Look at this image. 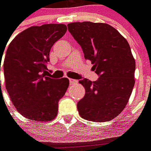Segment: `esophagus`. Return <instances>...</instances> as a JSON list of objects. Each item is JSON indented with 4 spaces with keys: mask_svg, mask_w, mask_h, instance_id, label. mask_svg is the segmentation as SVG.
Segmentation results:
<instances>
[{
    "mask_svg": "<svg viewBox=\"0 0 151 151\" xmlns=\"http://www.w3.org/2000/svg\"><path fill=\"white\" fill-rule=\"evenodd\" d=\"M69 81H70V83L71 85L75 84V83H77V82H78V81H77V80H75V79H73V78H70L69 79Z\"/></svg>",
    "mask_w": 151,
    "mask_h": 151,
    "instance_id": "obj_1",
    "label": "esophagus"
}]
</instances>
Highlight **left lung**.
Instances as JSON below:
<instances>
[{"mask_svg": "<svg viewBox=\"0 0 151 151\" xmlns=\"http://www.w3.org/2000/svg\"><path fill=\"white\" fill-rule=\"evenodd\" d=\"M67 26L99 77L93 82L79 81L86 90L77 105L79 114L88 121L112 120L126 107L134 86L135 61L129 44L110 24L84 22Z\"/></svg>", "mask_w": 151, "mask_h": 151, "instance_id": "obj_1", "label": "left lung"}]
</instances>
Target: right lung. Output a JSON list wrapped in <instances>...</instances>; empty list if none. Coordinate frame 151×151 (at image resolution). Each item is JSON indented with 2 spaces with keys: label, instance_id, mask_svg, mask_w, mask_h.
I'll use <instances>...</instances> for the list:
<instances>
[{
  "label": "right lung",
  "instance_id": "right-lung-1",
  "mask_svg": "<svg viewBox=\"0 0 151 151\" xmlns=\"http://www.w3.org/2000/svg\"><path fill=\"white\" fill-rule=\"evenodd\" d=\"M66 30L63 24L32 26L19 33L6 50L3 65L6 90L24 118L47 122L58 114V102L70 81L66 78H50L47 64L51 48ZM3 53H0V71Z\"/></svg>",
  "mask_w": 151,
  "mask_h": 151
}]
</instances>
